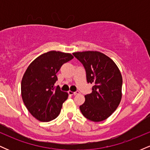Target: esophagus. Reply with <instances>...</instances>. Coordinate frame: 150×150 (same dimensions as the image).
Listing matches in <instances>:
<instances>
[{
  "instance_id": "esophagus-1",
  "label": "esophagus",
  "mask_w": 150,
  "mask_h": 150,
  "mask_svg": "<svg viewBox=\"0 0 150 150\" xmlns=\"http://www.w3.org/2000/svg\"><path fill=\"white\" fill-rule=\"evenodd\" d=\"M68 94H70V95H77V94H79V92H72V91H68Z\"/></svg>"
}]
</instances>
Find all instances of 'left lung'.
Wrapping results in <instances>:
<instances>
[{"mask_svg": "<svg viewBox=\"0 0 150 150\" xmlns=\"http://www.w3.org/2000/svg\"><path fill=\"white\" fill-rule=\"evenodd\" d=\"M73 54L85 67L92 92L85 96L80 106L82 115L94 122L106 120L118 108L122 98L123 79L119 68L111 58L97 51L75 52Z\"/></svg>", "mask_w": 150, "mask_h": 150, "instance_id": "obj_1", "label": "left lung"}]
</instances>
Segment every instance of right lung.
Masks as SVG:
<instances>
[{"label":"right lung","mask_w":150,"mask_h":150,"mask_svg":"<svg viewBox=\"0 0 150 150\" xmlns=\"http://www.w3.org/2000/svg\"><path fill=\"white\" fill-rule=\"evenodd\" d=\"M73 58L70 53L51 51L40 55L27 67L21 82L24 104L39 121H51L59 115L68 94L55 89L56 74L62 65Z\"/></svg>","instance_id":"1"}]
</instances>
